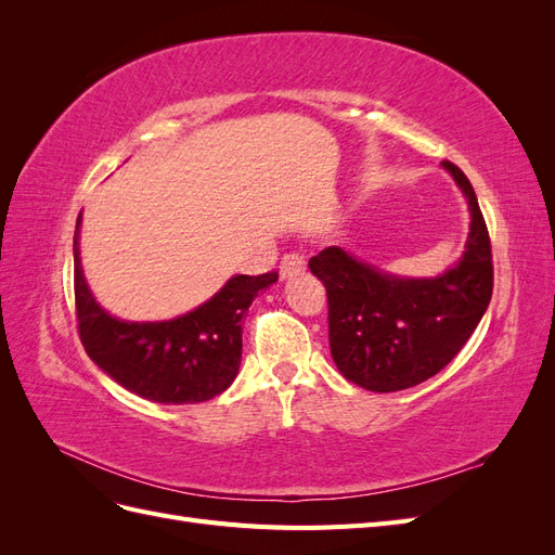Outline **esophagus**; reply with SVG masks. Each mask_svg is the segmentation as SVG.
<instances>
[{"mask_svg": "<svg viewBox=\"0 0 555 555\" xmlns=\"http://www.w3.org/2000/svg\"><path fill=\"white\" fill-rule=\"evenodd\" d=\"M306 271V257L298 255V251H289V255H284L280 261V275L282 280H289L296 278Z\"/></svg>", "mask_w": 555, "mask_h": 555, "instance_id": "1", "label": "esophagus"}]
</instances>
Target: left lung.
Wrapping results in <instances>:
<instances>
[{"label": "left lung", "instance_id": "8db88e82", "mask_svg": "<svg viewBox=\"0 0 555 555\" xmlns=\"http://www.w3.org/2000/svg\"><path fill=\"white\" fill-rule=\"evenodd\" d=\"M442 166L473 215L463 259L444 275H386L340 247H326L308 263L326 287L333 361L361 389L402 391L438 375L491 304L493 255L477 194L456 164Z\"/></svg>", "mask_w": 555, "mask_h": 555}]
</instances>
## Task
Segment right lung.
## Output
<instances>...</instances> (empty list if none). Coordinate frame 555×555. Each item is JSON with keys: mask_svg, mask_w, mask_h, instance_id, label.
<instances>
[{"mask_svg": "<svg viewBox=\"0 0 555 555\" xmlns=\"http://www.w3.org/2000/svg\"><path fill=\"white\" fill-rule=\"evenodd\" d=\"M273 282L275 271L236 275L204 306L171 322H120L88 289L76 227L74 294L80 343L108 377L153 402L190 405L227 391L241 365L243 317L257 294Z\"/></svg>", "mask_w": 555, "mask_h": 555, "instance_id": "right-lung-1", "label": "right lung"}]
</instances>
